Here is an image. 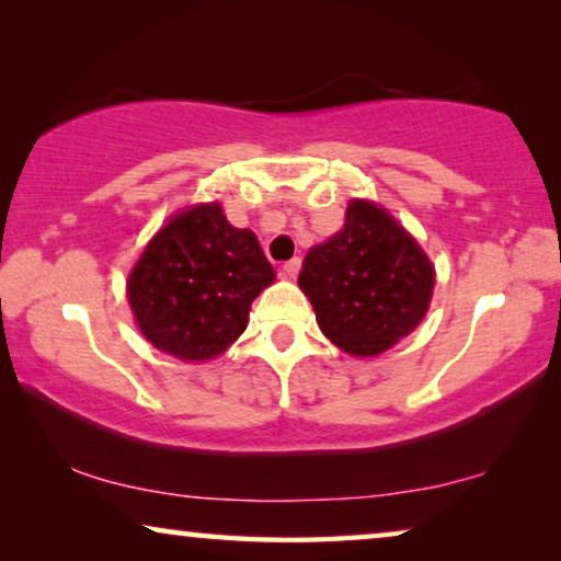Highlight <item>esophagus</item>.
I'll return each instance as SVG.
<instances>
[{
    "label": "esophagus",
    "instance_id": "obj_1",
    "mask_svg": "<svg viewBox=\"0 0 561 561\" xmlns=\"http://www.w3.org/2000/svg\"><path fill=\"white\" fill-rule=\"evenodd\" d=\"M298 271H301V260H298V257L288 260V263L283 265V275H286V278H296Z\"/></svg>",
    "mask_w": 561,
    "mask_h": 561
}]
</instances>
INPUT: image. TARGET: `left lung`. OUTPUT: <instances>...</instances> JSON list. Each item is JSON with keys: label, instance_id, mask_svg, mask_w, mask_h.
<instances>
[{"label": "left lung", "instance_id": "1", "mask_svg": "<svg viewBox=\"0 0 561 561\" xmlns=\"http://www.w3.org/2000/svg\"><path fill=\"white\" fill-rule=\"evenodd\" d=\"M298 286L336 347L373 357L424 319L434 267L386 209L352 202L342 232L306 255Z\"/></svg>", "mask_w": 561, "mask_h": 561}]
</instances>
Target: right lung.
I'll list each match as a JSON object with an SVG mask.
<instances>
[{
  "label": "right lung",
  "mask_w": 561,
  "mask_h": 561,
  "mask_svg": "<svg viewBox=\"0 0 561 561\" xmlns=\"http://www.w3.org/2000/svg\"><path fill=\"white\" fill-rule=\"evenodd\" d=\"M273 278L257 237L229 225L219 204H202L152 237L127 296L158 350L202 363L244 332L250 304Z\"/></svg>",
  "instance_id": "add662e5"
}]
</instances>
